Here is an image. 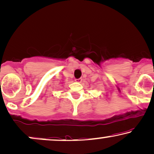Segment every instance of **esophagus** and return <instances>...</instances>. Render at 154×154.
Listing matches in <instances>:
<instances>
[{"mask_svg": "<svg viewBox=\"0 0 154 154\" xmlns=\"http://www.w3.org/2000/svg\"><path fill=\"white\" fill-rule=\"evenodd\" d=\"M75 82H77V83H81V82H82V79H75Z\"/></svg>", "mask_w": 154, "mask_h": 154, "instance_id": "1", "label": "esophagus"}]
</instances>
